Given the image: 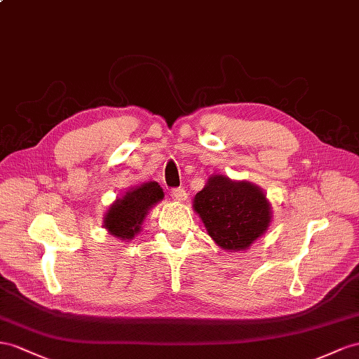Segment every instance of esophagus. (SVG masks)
<instances>
[{"instance_id":"esophagus-1","label":"esophagus","mask_w":359,"mask_h":359,"mask_svg":"<svg viewBox=\"0 0 359 359\" xmlns=\"http://www.w3.org/2000/svg\"><path fill=\"white\" fill-rule=\"evenodd\" d=\"M170 196L174 198V200H177V201H185V198H187V191L183 189V188H172L171 191H170Z\"/></svg>"}]
</instances>
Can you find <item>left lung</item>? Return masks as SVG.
Listing matches in <instances>:
<instances>
[{"label": "left lung", "mask_w": 359, "mask_h": 359, "mask_svg": "<svg viewBox=\"0 0 359 359\" xmlns=\"http://www.w3.org/2000/svg\"><path fill=\"white\" fill-rule=\"evenodd\" d=\"M196 212L209 236L224 250H244L270 224V205L264 192L247 182L214 176L194 197Z\"/></svg>", "instance_id": "obj_1"}]
</instances>
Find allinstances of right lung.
<instances>
[{
    "label": "right lung",
    "instance_id": "add662e5",
    "mask_svg": "<svg viewBox=\"0 0 359 359\" xmlns=\"http://www.w3.org/2000/svg\"><path fill=\"white\" fill-rule=\"evenodd\" d=\"M163 198V191L158 182H145L141 187L126 192L110 206L104 218L107 231L121 240H132L149 209Z\"/></svg>",
    "mask_w": 359,
    "mask_h": 359
}]
</instances>
